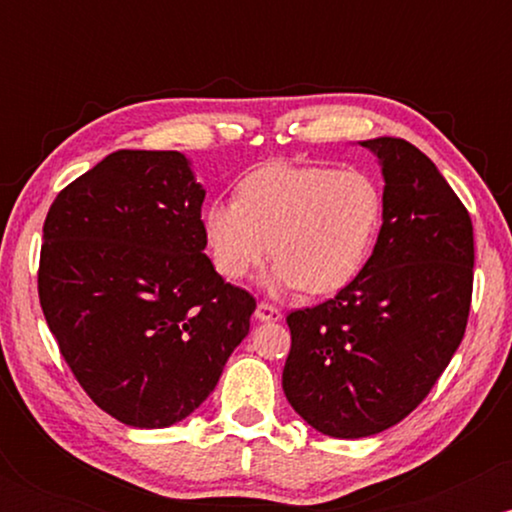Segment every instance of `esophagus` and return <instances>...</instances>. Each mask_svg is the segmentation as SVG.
Instances as JSON below:
<instances>
[{
    "instance_id": "esophagus-1",
    "label": "esophagus",
    "mask_w": 512,
    "mask_h": 512,
    "mask_svg": "<svg viewBox=\"0 0 512 512\" xmlns=\"http://www.w3.org/2000/svg\"><path fill=\"white\" fill-rule=\"evenodd\" d=\"M255 317H257V320H262V322H276V320H281V310L272 303L260 301V303H257V308H255Z\"/></svg>"
}]
</instances>
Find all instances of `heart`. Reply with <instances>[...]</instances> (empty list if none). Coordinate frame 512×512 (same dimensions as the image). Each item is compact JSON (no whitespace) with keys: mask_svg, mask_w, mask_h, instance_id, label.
<instances>
[{"mask_svg":"<svg viewBox=\"0 0 512 512\" xmlns=\"http://www.w3.org/2000/svg\"><path fill=\"white\" fill-rule=\"evenodd\" d=\"M380 223L383 192L366 170L269 163L240 182L238 202L209 204L204 236L226 279L248 276L272 250L274 286L332 293L361 272Z\"/></svg>","mask_w":512,"mask_h":512,"instance_id":"1","label":"heart"}]
</instances>
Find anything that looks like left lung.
Here are the masks:
<instances>
[{
	"instance_id": "left-lung-1",
	"label": "left lung",
	"mask_w": 512,
	"mask_h": 512,
	"mask_svg": "<svg viewBox=\"0 0 512 512\" xmlns=\"http://www.w3.org/2000/svg\"><path fill=\"white\" fill-rule=\"evenodd\" d=\"M380 158L383 226L373 255L330 301L286 317L284 392L315 431L366 438L424 402L467 330L469 211L414 144L361 142Z\"/></svg>"
}]
</instances>
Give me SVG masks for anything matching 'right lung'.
Listing matches in <instances>:
<instances>
[{
    "instance_id": "add662e5",
    "label": "right lung",
    "mask_w": 512,
    "mask_h": 512,
    "mask_svg": "<svg viewBox=\"0 0 512 512\" xmlns=\"http://www.w3.org/2000/svg\"><path fill=\"white\" fill-rule=\"evenodd\" d=\"M204 190L180 151H115L45 216L38 296L60 354L117 421L166 428L211 395L255 298L207 255Z\"/></svg>"
}]
</instances>
